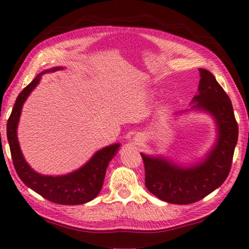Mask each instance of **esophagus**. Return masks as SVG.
Instances as JSON below:
<instances>
[{"label":"esophagus","instance_id":"esophagus-1","mask_svg":"<svg viewBox=\"0 0 249 249\" xmlns=\"http://www.w3.org/2000/svg\"><path fill=\"white\" fill-rule=\"evenodd\" d=\"M135 140H136L137 142H141V141H143V136H142L141 134H137V135H136V137H135Z\"/></svg>","mask_w":249,"mask_h":249}]
</instances>
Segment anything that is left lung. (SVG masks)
<instances>
[{"instance_id":"1","label":"left lung","mask_w":249,"mask_h":249,"mask_svg":"<svg viewBox=\"0 0 249 249\" xmlns=\"http://www.w3.org/2000/svg\"><path fill=\"white\" fill-rule=\"evenodd\" d=\"M199 94L192 108L212 114L218 126V141L198 166L184 169L162 158L141 154L144 163L145 187L162 201L173 204H189L203 199L218 188L228 178L239 127L231 100L216 81L212 72L200 68Z\"/></svg>"}]
</instances>
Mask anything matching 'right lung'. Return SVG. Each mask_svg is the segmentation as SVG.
<instances>
[{"label": "right lung", "instance_id": "obj_1", "mask_svg": "<svg viewBox=\"0 0 249 249\" xmlns=\"http://www.w3.org/2000/svg\"><path fill=\"white\" fill-rule=\"evenodd\" d=\"M60 70L55 67L51 71ZM44 72L37 75L29 86H26L18 95L12 113L7 121V140L10 154L18 177L26 186L39 194L41 197L53 203L63 205H77L93 200L102 190L106 170L110 160L116 154L120 144L109 145L98 151L87 165L79 170L62 177H48L36 173L22 156L17 139V125L22 105L26 97L38 84Z\"/></svg>", "mask_w": 249, "mask_h": 249}]
</instances>
